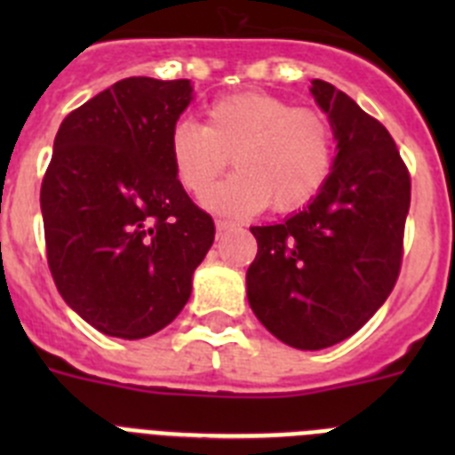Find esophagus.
Returning a JSON list of instances; mask_svg holds the SVG:
<instances>
[{"label":"esophagus","mask_w":455,"mask_h":455,"mask_svg":"<svg viewBox=\"0 0 455 455\" xmlns=\"http://www.w3.org/2000/svg\"><path fill=\"white\" fill-rule=\"evenodd\" d=\"M235 228L236 223H232V220H223V219L216 220V232H219V235H223V232L228 230H235Z\"/></svg>","instance_id":"obj_1"}]
</instances>
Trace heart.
Wrapping results in <instances>:
<instances>
[{
    "instance_id": "heart-1",
    "label": "heart",
    "mask_w": 455,
    "mask_h": 455,
    "mask_svg": "<svg viewBox=\"0 0 455 455\" xmlns=\"http://www.w3.org/2000/svg\"><path fill=\"white\" fill-rule=\"evenodd\" d=\"M168 156L180 184L203 198L225 166L236 172L216 188L209 204L235 216L293 212L315 198L331 178L335 139L331 123L312 108L267 92H235L204 108V127L191 120L172 124Z\"/></svg>"
}]
</instances>
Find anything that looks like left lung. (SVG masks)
<instances>
[{
    "label": "left lung",
    "instance_id": "obj_1",
    "mask_svg": "<svg viewBox=\"0 0 455 455\" xmlns=\"http://www.w3.org/2000/svg\"><path fill=\"white\" fill-rule=\"evenodd\" d=\"M312 95L331 120V178L299 214L257 225L248 303L277 339L300 351L339 344L376 315L403 259L410 172L383 124L347 92L315 79Z\"/></svg>",
    "mask_w": 455,
    "mask_h": 455
}]
</instances>
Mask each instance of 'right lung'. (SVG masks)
<instances>
[{"instance_id":"obj_1","label":"right lung","mask_w":455,"mask_h":455,"mask_svg":"<svg viewBox=\"0 0 455 455\" xmlns=\"http://www.w3.org/2000/svg\"><path fill=\"white\" fill-rule=\"evenodd\" d=\"M188 79L127 77L66 116L40 187L47 264L68 305L108 337L143 339L191 296L214 220L172 171Z\"/></svg>"}]
</instances>
